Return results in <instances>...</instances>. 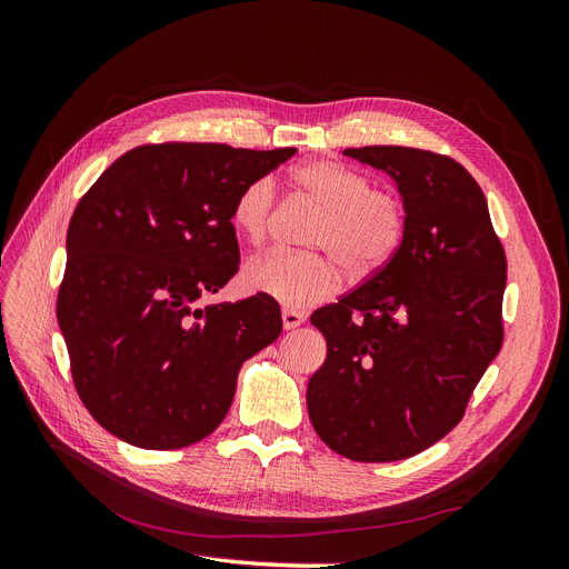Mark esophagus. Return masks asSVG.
<instances>
[{
    "instance_id": "1",
    "label": "esophagus",
    "mask_w": 569,
    "mask_h": 569,
    "mask_svg": "<svg viewBox=\"0 0 569 569\" xmlns=\"http://www.w3.org/2000/svg\"><path fill=\"white\" fill-rule=\"evenodd\" d=\"M303 320H306V316L299 313V311H289V308H284V311H282L284 330H295V327H299Z\"/></svg>"
}]
</instances>
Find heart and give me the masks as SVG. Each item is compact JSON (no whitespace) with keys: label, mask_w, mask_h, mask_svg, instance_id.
I'll list each match as a JSON object with an SVG mask.
<instances>
[{"label":"heart","mask_w":569,"mask_h":569,"mask_svg":"<svg viewBox=\"0 0 569 569\" xmlns=\"http://www.w3.org/2000/svg\"><path fill=\"white\" fill-rule=\"evenodd\" d=\"M299 192L316 201L318 218L311 247L322 253H268L256 258L244 270V280L253 291L280 301L287 308H303L330 299L339 289V268L356 280L380 272L406 237V209L389 192L372 189V180L360 170L318 159L303 163L291 176ZM274 211V180L261 176L237 194L232 220L251 244H261Z\"/></svg>","instance_id":"1"}]
</instances>
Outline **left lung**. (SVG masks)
I'll return each instance as SVG.
<instances>
[{
  "label": "left lung",
  "instance_id": "8db88e82",
  "mask_svg": "<svg viewBox=\"0 0 569 569\" xmlns=\"http://www.w3.org/2000/svg\"><path fill=\"white\" fill-rule=\"evenodd\" d=\"M393 180L406 237L391 261L311 322L327 341L306 403L343 458L416 456L460 422L503 343L506 251L458 161L410 147L343 149Z\"/></svg>",
  "mask_w": 569,
  "mask_h": 569
}]
</instances>
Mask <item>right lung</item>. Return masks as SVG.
Instances as JSON below:
<instances>
[{
  "label": "right lung",
  "mask_w": 569,
  "mask_h": 569,
  "mask_svg": "<svg viewBox=\"0 0 569 569\" xmlns=\"http://www.w3.org/2000/svg\"><path fill=\"white\" fill-rule=\"evenodd\" d=\"M295 153L137 147L76 206L57 318L80 401L113 437L151 451L209 437L239 368L280 337V306L263 295L199 301L237 272V194Z\"/></svg>",
  "instance_id": "obj_1"
}]
</instances>
